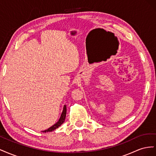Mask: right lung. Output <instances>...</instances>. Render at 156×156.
Returning a JSON list of instances; mask_svg holds the SVG:
<instances>
[{
  "instance_id": "add662e5",
  "label": "right lung",
  "mask_w": 156,
  "mask_h": 156,
  "mask_svg": "<svg viewBox=\"0 0 156 156\" xmlns=\"http://www.w3.org/2000/svg\"><path fill=\"white\" fill-rule=\"evenodd\" d=\"M66 116V105H64L63 111H62V114H61V115H60V117L58 121L56 122V123H55L53 126H51L48 129L44 130V131H41V132H45V133H46V132H51V131H54L56 128H58V127H60L64 122Z\"/></svg>"
}]
</instances>
